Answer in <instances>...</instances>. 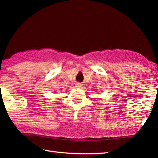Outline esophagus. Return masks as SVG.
<instances>
[{"instance_id":"esophagus-1","label":"esophagus","mask_w":158,"mask_h":158,"mask_svg":"<svg viewBox=\"0 0 158 158\" xmlns=\"http://www.w3.org/2000/svg\"><path fill=\"white\" fill-rule=\"evenodd\" d=\"M81 86H82V84H81V83H77V84H76V87L80 88Z\"/></svg>"}]
</instances>
